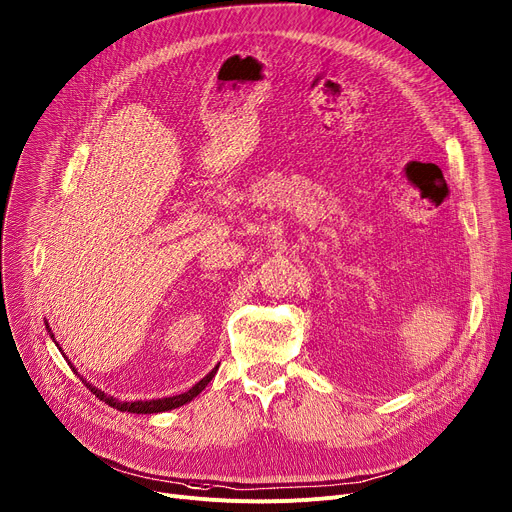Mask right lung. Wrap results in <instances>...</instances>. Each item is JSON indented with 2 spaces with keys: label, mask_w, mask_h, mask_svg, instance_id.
Returning a JSON list of instances; mask_svg holds the SVG:
<instances>
[{
  "label": "right lung",
  "mask_w": 512,
  "mask_h": 512,
  "mask_svg": "<svg viewBox=\"0 0 512 512\" xmlns=\"http://www.w3.org/2000/svg\"><path fill=\"white\" fill-rule=\"evenodd\" d=\"M45 325H49V323H45ZM51 331V329H49ZM53 337V335H51ZM57 344V342H55ZM57 348H59V344H57ZM61 350V348H59ZM63 354V352H61ZM65 358V356H63ZM67 360V358H65ZM67 364L72 366V362L67 360ZM72 370L78 374V370L72 366ZM218 372V366L210 372V374H206V377H203L199 383H195L189 391H185V393H181V395H173V397H162V399H150V401H119V399H113L111 395H105V391H100V389H96V387H92L84 377H80V381L86 385V389H90L100 401H105L107 405H111V407H115V410H119V412H131V414H158V412H168V410H175V407H181V405H185V403H189L193 397H197L203 389L208 387V383L214 379V374Z\"/></svg>",
  "instance_id": "right-lung-1"
}]
</instances>
